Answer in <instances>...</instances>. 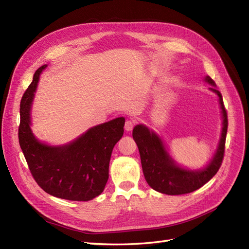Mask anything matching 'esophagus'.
<instances>
[{
  "mask_svg": "<svg viewBox=\"0 0 249 249\" xmlns=\"http://www.w3.org/2000/svg\"><path fill=\"white\" fill-rule=\"evenodd\" d=\"M135 124H136V122H135V120H132V119L126 120V122H125V124H124V130H125V131H127V132L132 131V130H133V127L135 126Z\"/></svg>",
  "mask_w": 249,
  "mask_h": 249,
  "instance_id": "obj_1",
  "label": "esophagus"
}]
</instances>
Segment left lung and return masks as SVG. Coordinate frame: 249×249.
Instances as JSON below:
<instances>
[{
	"mask_svg": "<svg viewBox=\"0 0 249 249\" xmlns=\"http://www.w3.org/2000/svg\"><path fill=\"white\" fill-rule=\"evenodd\" d=\"M206 81L211 85H215V82L209 76L206 78ZM210 89L219 96L223 127L217 152L211 163L202 170L191 171L177 166L167 154L161 139L155 133L150 132L142 124L134 127L133 138L139 149L143 175L147 184L154 190L168 195L190 193L208 183L219 170L225 150V138L229 125L228 113L219 90L215 87H211Z\"/></svg>",
	"mask_w": 249,
	"mask_h": 249,
	"instance_id": "1",
	"label": "left lung"
}]
</instances>
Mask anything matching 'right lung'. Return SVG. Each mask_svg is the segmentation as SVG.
<instances>
[{"label":"right lung","instance_id":"add662e5","mask_svg":"<svg viewBox=\"0 0 249 249\" xmlns=\"http://www.w3.org/2000/svg\"><path fill=\"white\" fill-rule=\"evenodd\" d=\"M43 65L37 70L20 101L18 141L30 172L42 190L59 198L92 199L104 191L109 178L113 147L123 137L124 118L118 117L89 129L64 146H49L30 129V109Z\"/></svg>","mask_w":249,"mask_h":249}]
</instances>
